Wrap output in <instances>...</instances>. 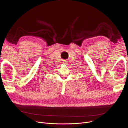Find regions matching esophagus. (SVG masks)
I'll return each instance as SVG.
<instances>
[{
	"label": "esophagus",
	"instance_id": "esophagus-1",
	"mask_svg": "<svg viewBox=\"0 0 128 128\" xmlns=\"http://www.w3.org/2000/svg\"><path fill=\"white\" fill-rule=\"evenodd\" d=\"M63 64H67V61H66V60H64V61H63Z\"/></svg>",
	"mask_w": 128,
	"mask_h": 128
}]
</instances>
